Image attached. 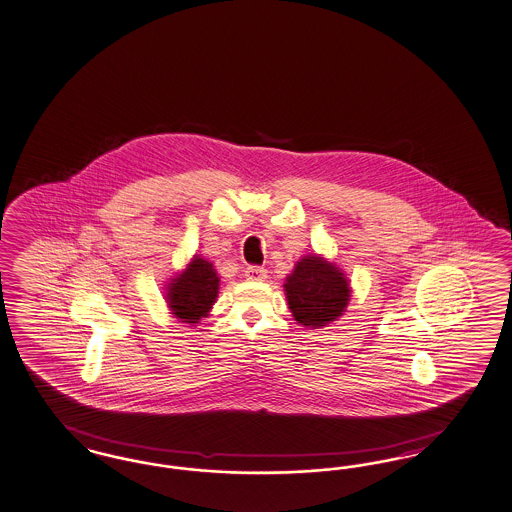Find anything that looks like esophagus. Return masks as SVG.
<instances>
[{
    "label": "esophagus",
    "instance_id": "34e87169",
    "mask_svg": "<svg viewBox=\"0 0 512 512\" xmlns=\"http://www.w3.org/2000/svg\"><path fill=\"white\" fill-rule=\"evenodd\" d=\"M246 278L251 282H263L266 278V268H263V266H247Z\"/></svg>",
    "mask_w": 512,
    "mask_h": 512
}]
</instances>
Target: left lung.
<instances>
[{
	"label": "left lung",
	"instance_id": "1",
	"mask_svg": "<svg viewBox=\"0 0 512 512\" xmlns=\"http://www.w3.org/2000/svg\"><path fill=\"white\" fill-rule=\"evenodd\" d=\"M284 287L293 318L305 328H322L337 320L350 297L343 272L316 255L301 259Z\"/></svg>",
	"mask_w": 512,
	"mask_h": 512
}]
</instances>
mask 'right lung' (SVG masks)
<instances>
[{
  "mask_svg": "<svg viewBox=\"0 0 512 512\" xmlns=\"http://www.w3.org/2000/svg\"><path fill=\"white\" fill-rule=\"evenodd\" d=\"M219 293V278L211 263L194 257L192 263L177 276L167 291V303L184 324H198L209 312Z\"/></svg>",
  "mask_w": 512,
  "mask_h": 512,
  "instance_id": "right-lung-1",
  "label": "right lung"
}]
</instances>
